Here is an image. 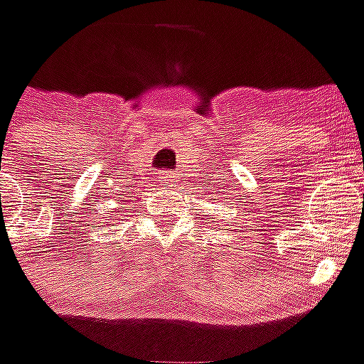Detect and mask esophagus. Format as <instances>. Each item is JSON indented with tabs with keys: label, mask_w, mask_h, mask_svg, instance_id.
<instances>
[{
	"label": "esophagus",
	"mask_w": 364,
	"mask_h": 364,
	"mask_svg": "<svg viewBox=\"0 0 364 364\" xmlns=\"http://www.w3.org/2000/svg\"><path fill=\"white\" fill-rule=\"evenodd\" d=\"M177 181H179V176L173 172H166L161 176V183L164 185V187H172V185H176Z\"/></svg>",
	"instance_id": "34e87169"
}]
</instances>
